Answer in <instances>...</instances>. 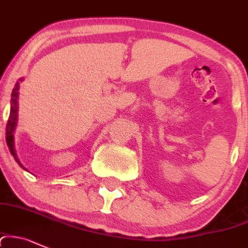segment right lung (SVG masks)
<instances>
[{
    "mask_svg": "<svg viewBox=\"0 0 248 248\" xmlns=\"http://www.w3.org/2000/svg\"><path fill=\"white\" fill-rule=\"evenodd\" d=\"M17 91H18V82H16V85H15L14 90H13V93H12V102H10L12 103V106H10L9 118H8V123L6 126V140H7V145L9 146L10 153H12V155L14 156L15 161L20 164V162H18L16 157V154H15L14 135H13L14 134V130H15V126H16V121H17V95H18Z\"/></svg>",
    "mask_w": 248,
    "mask_h": 248,
    "instance_id": "1",
    "label": "right lung"
}]
</instances>
